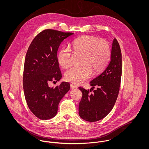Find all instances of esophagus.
Segmentation results:
<instances>
[{"label":"esophagus","instance_id":"1","mask_svg":"<svg viewBox=\"0 0 149 149\" xmlns=\"http://www.w3.org/2000/svg\"><path fill=\"white\" fill-rule=\"evenodd\" d=\"M70 87H71V89H77L78 88V86L74 84H70Z\"/></svg>","mask_w":149,"mask_h":149}]
</instances>
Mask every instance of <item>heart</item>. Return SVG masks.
Instances as JSON below:
<instances>
[{
	"label": "heart",
	"mask_w": 149,
	"mask_h": 149,
	"mask_svg": "<svg viewBox=\"0 0 149 149\" xmlns=\"http://www.w3.org/2000/svg\"><path fill=\"white\" fill-rule=\"evenodd\" d=\"M72 49L75 53L81 54L80 65L72 67L65 72V79L75 84H79L95 74L102 71L108 63L111 51L109 43L93 36L85 35L75 38L72 42ZM72 50L67 46L63 47L57 54V61L64 69L72 64Z\"/></svg>",
	"instance_id": "heart-1"
}]
</instances>
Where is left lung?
<instances>
[{
	"instance_id": "1",
	"label": "left lung",
	"mask_w": 149,
	"mask_h": 149,
	"mask_svg": "<svg viewBox=\"0 0 149 149\" xmlns=\"http://www.w3.org/2000/svg\"><path fill=\"white\" fill-rule=\"evenodd\" d=\"M122 76V54L119 43L114 38L111 60L106 68L90 82L91 89L79 87L82 92L79 103V114L84 120L95 122L108 115L117 98ZM96 88L94 91L93 88ZM93 91L92 93L91 90Z\"/></svg>"
}]
</instances>
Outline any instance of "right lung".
<instances>
[{
  "label": "right lung",
  "mask_w": 149,
  "mask_h": 149,
  "mask_svg": "<svg viewBox=\"0 0 149 149\" xmlns=\"http://www.w3.org/2000/svg\"><path fill=\"white\" fill-rule=\"evenodd\" d=\"M74 33L46 29L31 43L25 57L23 85L29 109L40 120L56 114L61 99L70 89L68 82L50 88V81H59L62 74L57 61V50L64 40Z\"/></svg>",
  "instance_id": "1"
}]
</instances>
